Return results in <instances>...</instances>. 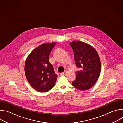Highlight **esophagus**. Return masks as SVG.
Returning a JSON list of instances; mask_svg holds the SVG:
<instances>
[{
	"label": "esophagus",
	"mask_w": 123,
	"mask_h": 123,
	"mask_svg": "<svg viewBox=\"0 0 123 123\" xmlns=\"http://www.w3.org/2000/svg\"><path fill=\"white\" fill-rule=\"evenodd\" d=\"M66 74V72L65 71V72H63V73H60V75H61V76H62V75H65Z\"/></svg>",
	"instance_id": "obj_1"
}]
</instances>
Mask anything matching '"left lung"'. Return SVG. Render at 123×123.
<instances>
[{"mask_svg":"<svg viewBox=\"0 0 123 123\" xmlns=\"http://www.w3.org/2000/svg\"><path fill=\"white\" fill-rule=\"evenodd\" d=\"M76 67V79L72 82L75 88L84 91L91 89L98 80L101 72V62L96 50L91 45L76 41L70 43Z\"/></svg>","mask_w":123,"mask_h":123,"instance_id":"1","label":"left lung"}]
</instances>
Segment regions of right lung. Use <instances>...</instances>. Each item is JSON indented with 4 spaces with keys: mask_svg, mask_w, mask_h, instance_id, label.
Segmentation results:
<instances>
[{
    "mask_svg": "<svg viewBox=\"0 0 123 123\" xmlns=\"http://www.w3.org/2000/svg\"><path fill=\"white\" fill-rule=\"evenodd\" d=\"M56 44L52 42L40 45L31 51L26 59L24 68L26 78L38 92L49 91L56 81L57 75L49 61V54Z\"/></svg>",
    "mask_w": 123,
    "mask_h": 123,
    "instance_id": "right-lung-1",
    "label": "right lung"
}]
</instances>
